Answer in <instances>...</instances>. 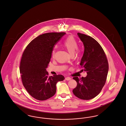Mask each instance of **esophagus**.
I'll return each instance as SVG.
<instances>
[{
  "label": "esophagus",
  "instance_id": "34e87169",
  "mask_svg": "<svg viewBox=\"0 0 126 126\" xmlns=\"http://www.w3.org/2000/svg\"><path fill=\"white\" fill-rule=\"evenodd\" d=\"M71 78H70V77H66V78H65V80H71Z\"/></svg>",
  "mask_w": 126,
  "mask_h": 126
}]
</instances>
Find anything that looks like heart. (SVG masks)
<instances>
[{"mask_svg": "<svg viewBox=\"0 0 126 126\" xmlns=\"http://www.w3.org/2000/svg\"><path fill=\"white\" fill-rule=\"evenodd\" d=\"M63 47L71 55H73L78 48V44L76 40L72 36H70L66 39L63 42ZM55 55V50L52 51V56L54 57Z\"/></svg>", "mask_w": 126, "mask_h": 126, "instance_id": "b5f03b06", "label": "heart"}]
</instances>
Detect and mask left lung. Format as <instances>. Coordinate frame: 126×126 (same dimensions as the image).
I'll return each mask as SVG.
<instances>
[{
	"label": "left lung",
	"instance_id": "obj_1",
	"mask_svg": "<svg viewBox=\"0 0 126 126\" xmlns=\"http://www.w3.org/2000/svg\"><path fill=\"white\" fill-rule=\"evenodd\" d=\"M77 34L84 47L79 64L87 71V76L73 78L77 85L72 92L79 98L90 100L97 96L104 86L109 65L104 51L96 40L85 34Z\"/></svg>",
	"mask_w": 126,
	"mask_h": 126
}]
</instances>
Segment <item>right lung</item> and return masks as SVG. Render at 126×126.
<instances>
[{
	"label": "right lung",
	"mask_w": 126,
	"mask_h": 126,
	"mask_svg": "<svg viewBox=\"0 0 126 126\" xmlns=\"http://www.w3.org/2000/svg\"><path fill=\"white\" fill-rule=\"evenodd\" d=\"M65 32L45 33L34 39L22 55L20 65L22 82L33 98L43 101L55 95L56 85L64 79L62 75L48 76L47 68L55 44Z\"/></svg>",
	"instance_id": "1"
}]
</instances>
